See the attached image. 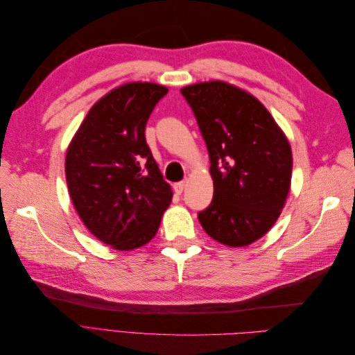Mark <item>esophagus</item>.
Returning <instances> with one entry per match:
<instances>
[{
  "mask_svg": "<svg viewBox=\"0 0 355 355\" xmlns=\"http://www.w3.org/2000/svg\"><path fill=\"white\" fill-rule=\"evenodd\" d=\"M185 185H187V182L185 180H180V182H176L175 184V191H176V194H182V192H184V189H185Z\"/></svg>",
  "mask_w": 355,
  "mask_h": 355,
  "instance_id": "esophagus-1",
  "label": "esophagus"
}]
</instances>
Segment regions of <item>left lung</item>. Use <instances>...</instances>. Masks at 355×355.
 I'll return each mask as SVG.
<instances>
[{"instance_id": "8db88e82", "label": "left lung", "mask_w": 355, "mask_h": 355, "mask_svg": "<svg viewBox=\"0 0 355 355\" xmlns=\"http://www.w3.org/2000/svg\"><path fill=\"white\" fill-rule=\"evenodd\" d=\"M206 142L213 200L198 220L213 240L241 247L271 230L292 179V149L282 128L250 93L223 81L180 90Z\"/></svg>"}]
</instances>
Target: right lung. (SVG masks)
I'll return each mask as SVG.
<instances>
[{"label": "right lung", "mask_w": 355, "mask_h": 355, "mask_svg": "<svg viewBox=\"0 0 355 355\" xmlns=\"http://www.w3.org/2000/svg\"><path fill=\"white\" fill-rule=\"evenodd\" d=\"M167 89L128 83L105 94L85 115L65 159L69 196L87 230L116 250L154 239L171 201L145 127Z\"/></svg>", "instance_id": "right-lung-1"}]
</instances>
